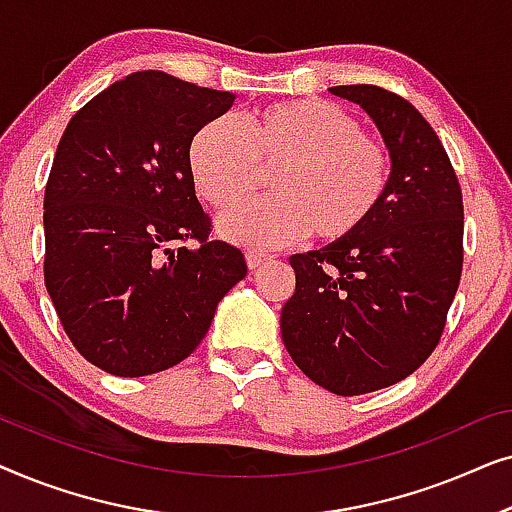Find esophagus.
<instances>
[{"mask_svg":"<svg viewBox=\"0 0 512 512\" xmlns=\"http://www.w3.org/2000/svg\"><path fill=\"white\" fill-rule=\"evenodd\" d=\"M270 261V256H265V254H256V251H249L247 254V265H249V270H256V268H261L263 263H268Z\"/></svg>","mask_w":512,"mask_h":512,"instance_id":"obj_1","label":"esophagus"}]
</instances>
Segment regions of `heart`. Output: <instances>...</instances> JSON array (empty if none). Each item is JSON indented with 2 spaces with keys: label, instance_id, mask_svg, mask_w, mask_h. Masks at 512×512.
<instances>
[{
  "label": "heart",
  "instance_id": "b5f03b06",
  "mask_svg": "<svg viewBox=\"0 0 512 512\" xmlns=\"http://www.w3.org/2000/svg\"><path fill=\"white\" fill-rule=\"evenodd\" d=\"M256 165H277L272 198L228 209L216 228L244 247H282L303 233L317 242L359 233L387 193L391 158L356 118L324 100L270 104L249 114L244 130L219 116L188 144L195 191L214 207L254 191Z\"/></svg>",
  "mask_w": 512,
  "mask_h": 512
}]
</instances>
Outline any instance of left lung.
I'll use <instances>...</instances> for the list:
<instances>
[{"mask_svg":"<svg viewBox=\"0 0 512 512\" xmlns=\"http://www.w3.org/2000/svg\"><path fill=\"white\" fill-rule=\"evenodd\" d=\"M366 111L391 158L387 193L359 233L289 258L286 352L319 387L359 396L401 382L436 349L464 263V202L440 139L408 100L333 86Z\"/></svg>","mask_w":512,"mask_h":512,"instance_id":"obj_1","label":"left lung"}]
</instances>
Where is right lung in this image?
I'll return each mask as SVG.
<instances>
[{"label": "right lung", "mask_w": 512, "mask_h": 512, "mask_svg": "<svg viewBox=\"0 0 512 512\" xmlns=\"http://www.w3.org/2000/svg\"><path fill=\"white\" fill-rule=\"evenodd\" d=\"M235 95L165 72L111 83L74 114L44 195V279L83 359L118 377L177 366L216 305L247 275L244 254L209 240L188 144ZM186 239L198 248H174Z\"/></svg>", "instance_id": "add662e5"}]
</instances>
